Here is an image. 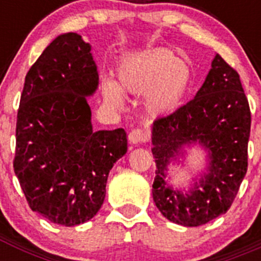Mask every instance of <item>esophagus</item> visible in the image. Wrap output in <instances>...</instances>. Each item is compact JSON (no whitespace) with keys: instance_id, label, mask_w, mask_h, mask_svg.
<instances>
[{"instance_id":"obj_1","label":"esophagus","mask_w":261,"mask_h":261,"mask_svg":"<svg viewBox=\"0 0 261 261\" xmlns=\"http://www.w3.org/2000/svg\"><path fill=\"white\" fill-rule=\"evenodd\" d=\"M128 140L133 145L142 144V142H145L147 140V135L146 132L141 130V129H133L132 132L128 135Z\"/></svg>"}]
</instances>
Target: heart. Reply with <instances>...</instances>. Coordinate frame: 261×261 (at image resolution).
<instances>
[{"instance_id":"heart-1","label":"heart","mask_w":261,"mask_h":261,"mask_svg":"<svg viewBox=\"0 0 261 261\" xmlns=\"http://www.w3.org/2000/svg\"><path fill=\"white\" fill-rule=\"evenodd\" d=\"M117 81L103 80V96L115 107L124 105L123 93L145 94V108L151 116L170 115L186 98L192 71L170 49L158 48L129 57L117 69Z\"/></svg>"}]
</instances>
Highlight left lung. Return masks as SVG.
Masks as SVG:
<instances>
[{
  "label": "left lung",
  "instance_id": "1",
  "mask_svg": "<svg viewBox=\"0 0 261 261\" xmlns=\"http://www.w3.org/2000/svg\"><path fill=\"white\" fill-rule=\"evenodd\" d=\"M250 129V106L239 74L216 55L195 98L151 128L153 199L168 221L195 227L229 211L247 172ZM193 144L207 151L205 172L193 178L187 190L175 189L167 180L168 166L185 158L186 147Z\"/></svg>",
  "mask_w": 261,
  "mask_h": 261
}]
</instances>
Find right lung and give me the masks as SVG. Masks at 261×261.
<instances>
[{
    "label": "right lung",
    "instance_id": "right-lung-1",
    "mask_svg": "<svg viewBox=\"0 0 261 261\" xmlns=\"http://www.w3.org/2000/svg\"><path fill=\"white\" fill-rule=\"evenodd\" d=\"M98 85L91 45L75 32L57 36L24 80L14 172L30 208L57 225L98 213L110 170L128 150L123 128L93 129L87 96Z\"/></svg>",
    "mask_w": 261,
    "mask_h": 261
}]
</instances>
